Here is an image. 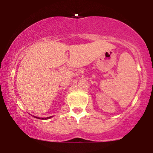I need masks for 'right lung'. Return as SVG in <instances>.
I'll use <instances>...</instances> for the list:
<instances>
[{
    "label": "right lung",
    "instance_id": "right-lung-1",
    "mask_svg": "<svg viewBox=\"0 0 153 153\" xmlns=\"http://www.w3.org/2000/svg\"><path fill=\"white\" fill-rule=\"evenodd\" d=\"M36 118H37V117H36ZM50 118H51V117H47V119H50ZM39 119H40V118H39ZM42 119H44V118H42Z\"/></svg>",
    "mask_w": 153,
    "mask_h": 153
}]
</instances>
